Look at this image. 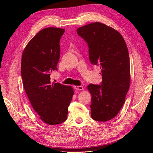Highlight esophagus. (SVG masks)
<instances>
[{
  "label": "esophagus",
  "instance_id": "34e87169",
  "mask_svg": "<svg viewBox=\"0 0 153 153\" xmlns=\"http://www.w3.org/2000/svg\"><path fill=\"white\" fill-rule=\"evenodd\" d=\"M74 88L76 90H79H79L81 91V90H82L84 89L83 86H74Z\"/></svg>",
  "mask_w": 153,
  "mask_h": 153
}]
</instances>
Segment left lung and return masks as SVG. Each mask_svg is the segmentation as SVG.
Wrapping results in <instances>:
<instances>
[{
  "instance_id": "left-lung-1",
  "label": "left lung",
  "mask_w": 153,
  "mask_h": 153,
  "mask_svg": "<svg viewBox=\"0 0 153 153\" xmlns=\"http://www.w3.org/2000/svg\"><path fill=\"white\" fill-rule=\"evenodd\" d=\"M77 33L88 43L91 63L100 65L103 79L101 85L87 86L91 94V118L108 121L120 111L131 83L126 43L118 31L98 22L79 27Z\"/></svg>"
}]
</instances>
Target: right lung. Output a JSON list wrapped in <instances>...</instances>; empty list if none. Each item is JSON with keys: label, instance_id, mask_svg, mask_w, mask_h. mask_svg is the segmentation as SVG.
<instances>
[{"label": "right lung", "instance_id": "right-lung-1", "mask_svg": "<svg viewBox=\"0 0 153 153\" xmlns=\"http://www.w3.org/2000/svg\"><path fill=\"white\" fill-rule=\"evenodd\" d=\"M64 29L50 27L39 31L22 52L21 74L24 89L39 118L48 125L66 120L74 95L72 86L50 81V73L57 70L60 39Z\"/></svg>", "mask_w": 153, "mask_h": 153}]
</instances>
